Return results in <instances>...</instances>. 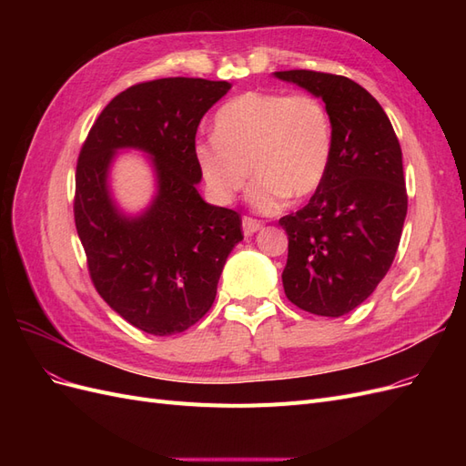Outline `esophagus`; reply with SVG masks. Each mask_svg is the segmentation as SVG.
I'll list each match as a JSON object with an SVG mask.
<instances>
[{
    "mask_svg": "<svg viewBox=\"0 0 466 466\" xmlns=\"http://www.w3.org/2000/svg\"><path fill=\"white\" fill-rule=\"evenodd\" d=\"M262 229V223L252 219V218H243V233L248 237V235H255L257 231Z\"/></svg>",
    "mask_w": 466,
    "mask_h": 466,
    "instance_id": "esophagus-1",
    "label": "esophagus"
}]
</instances>
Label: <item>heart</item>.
I'll return each instance as SVG.
<instances>
[{
	"mask_svg": "<svg viewBox=\"0 0 466 466\" xmlns=\"http://www.w3.org/2000/svg\"><path fill=\"white\" fill-rule=\"evenodd\" d=\"M334 151L332 118L317 96L247 91L214 116V137H198L194 163L211 200L228 206L250 182L247 200L258 214H276L305 200L327 178Z\"/></svg>",
	"mask_w": 466,
	"mask_h": 466,
	"instance_id": "obj_1",
	"label": "heart"
}]
</instances>
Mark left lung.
I'll return each mask as SVG.
<instances>
[{"label":"left lung","mask_w":466,"mask_h":466,"mask_svg":"<svg viewBox=\"0 0 466 466\" xmlns=\"http://www.w3.org/2000/svg\"><path fill=\"white\" fill-rule=\"evenodd\" d=\"M274 77L322 98L332 118L327 178L305 208L284 216L288 299L307 313L354 311L389 272L408 209L402 151L375 98L344 76L291 69Z\"/></svg>","instance_id":"8db88e82"}]
</instances>
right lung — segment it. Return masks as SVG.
Returning a JSON list of instances; mask_svg holds the SVG:
<instances>
[{
    "instance_id": "right-lung-1",
    "label": "right lung",
    "mask_w": 466,
    "mask_h": 466,
    "mask_svg": "<svg viewBox=\"0 0 466 466\" xmlns=\"http://www.w3.org/2000/svg\"><path fill=\"white\" fill-rule=\"evenodd\" d=\"M231 83L167 77L139 83L105 106L81 147L76 228L98 295L124 320L155 336L185 332L216 299L233 247L243 241L237 211L208 204L192 146L206 112ZM148 155L152 202L124 212L109 188L120 150Z\"/></svg>"
}]
</instances>
